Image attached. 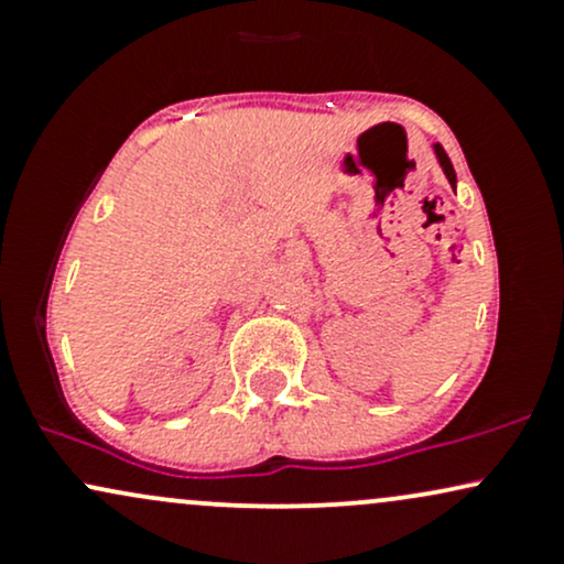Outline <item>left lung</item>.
Returning a JSON list of instances; mask_svg holds the SVG:
<instances>
[{
  "mask_svg": "<svg viewBox=\"0 0 564 564\" xmlns=\"http://www.w3.org/2000/svg\"><path fill=\"white\" fill-rule=\"evenodd\" d=\"M435 156H437V164H440V170H443V174L445 177H448V183H451V187L453 191H456V170H453V164H451V159H448V153L443 151V145H440V142H435Z\"/></svg>",
  "mask_w": 564,
  "mask_h": 564,
  "instance_id": "left-lung-1",
  "label": "left lung"
}]
</instances>
